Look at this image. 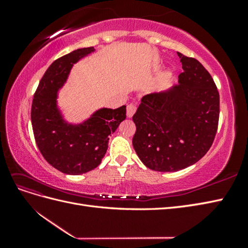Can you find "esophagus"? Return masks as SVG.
I'll use <instances>...</instances> for the list:
<instances>
[{
  "mask_svg": "<svg viewBox=\"0 0 248 248\" xmlns=\"http://www.w3.org/2000/svg\"><path fill=\"white\" fill-rule=\"evenodd\" d=\"M135 112H136V107H135L134 104L130 103V104L127 105V116H128L129 118L132 117Z\"/></svg>",
  "mask_w": 248,
  "mask_h": 248,
  "instance_id": "esophagus-1",
  "label": "esophagus"
}]
</instances>
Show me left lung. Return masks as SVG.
<instances>
[{
  "instance_id": "left-lung-1",
  "label": "left lung",
  "mask_w": 248,
  "mask_h": 248,
  "mask_svg": "<svg viewBox=\"0 0 248 248\" xmlns=\"http://www.w3.org/2000/svg\"><path fill=\"white\" fill-rule=\"evenodd\" d=\"M179 85L141 98L133 115V147L152 170L177 171L207 154L217 131L219 93L211 75L193 57L179 53Z\"/></svg>"
}]
</instances>
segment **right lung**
<instances>
[{"mask_svg":"<svg viewBox=\"0 0 248 248\" xmlns=\"http://www.w3.org/2000/svg\"><path fill=\"white\" fill-rule=\"evenodd\" d=\"M93 51L78 49L54 61L34 93L31 109L36 145L50 165L67 175L94 170L108 150V138L125 119V105L101 108L78 125L68 124L56 107V93L64 85L72 65Z\"/></svg>","mask_w":248,"mask_h":248,"instance_id":"obj_1","label":"right lung"}]
</instances>
